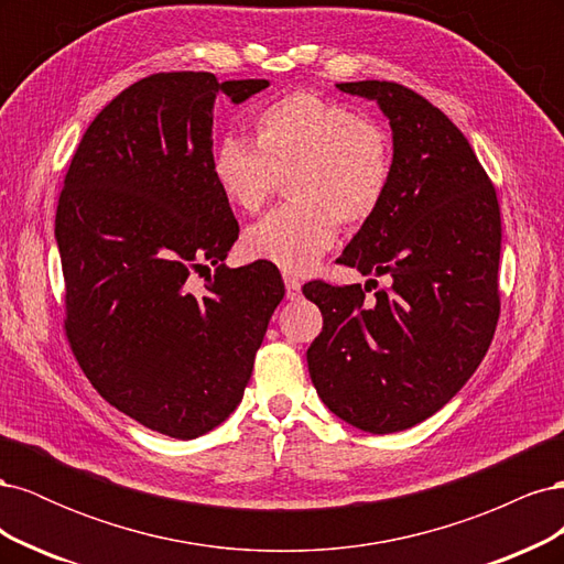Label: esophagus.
<instances>
[{"mask_svg": "<svg viewBox=\"0 0 564 564\" xmlns=\"http://www.w3.org/2000/svg\"><path fill=\"white\" fill-rule=\"evenodd\" d=\"M284 286H286V299L289 301H299L301 299V282L292 275H284Z\"/></svg>", "mask_w": 564, "mask_h": 564, "instance_id": "34e87169", "label": "esophagus"}]
</instances>
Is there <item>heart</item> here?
Masks as SVG:
<instances>
[{"mask_svg": "<svg viewBox=\"0 0 564 564\" xmlns=\"http://www.w3.org/2000/svg\"><path fill=\"white\" fill-rule=\"evenodd\" d=\"M253 143L226 133L212 150V176L235 207L256 214L289 174L294 202L245 235L253 259L308 272L334 245L340 220L360 228L379 214L392 183L388 131L352 108L294 91L251 115Z\"/></svg>", "mask_w": 564, "mask_h": 564, "instance_id": "1", "label": "heart"}]
</instances>
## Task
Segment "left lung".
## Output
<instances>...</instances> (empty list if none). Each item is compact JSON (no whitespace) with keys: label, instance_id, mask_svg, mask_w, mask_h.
<instances>
[{"label":"left lung","instance_id":"left-lung-1","mask_svg":"<svg viewBox=\"0 0 564 564\" xmlns=\"http://www.w3.org/2000/svg\"><path fill=\"white\" fill-rule=\"evenodd\" d=\"M336 87L377 100L392 129L388 197L338 263L390 275V286L373 299L377 280L303 286L324 317L308 371L338 419L386 435L433 416L482 362L501 313V212L497 187L440 108L395 82Z\"/></svg>","mask_w":564,"mask_h":564}]
</instances>
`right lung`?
<instances>
[{"mask_svg":"<svg viewBox=\"0 0 564 564\" xmlns=\"http://www.w3.org/2000/svg\"><path fill=\"white\" fill-rule=\"evenodd\" d=\"M265 87L187 70L133 82L84 131L58 197L70 348L100 398L169 437L230 416L284 296L272 263L226 268L240 226L212 176L216 96Z\"/></svg>","mask_w":564,"mask_h":564,"instance_id":"obj_1","label":"right lung"}]
</instances>
